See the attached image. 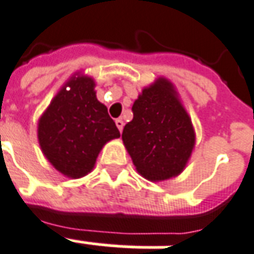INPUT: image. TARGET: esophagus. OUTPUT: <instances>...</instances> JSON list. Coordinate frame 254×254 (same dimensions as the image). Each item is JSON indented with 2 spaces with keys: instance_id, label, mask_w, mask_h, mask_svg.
Here are the masks:
<instances>
[{
  "instance_id": "1",
  "label": "esophagus",
  "mask_w": 254,
  "mask_h": 254,
  "mask_svg": "<svg viewBox=\"0 0 254 254\" xmlns=\"http://www.w3.org/2000/svg\"><path fill=\"white\" fill-rule=\"evenodd\" d=\"M116 125H117V127H119L120 131H123V129H124V121H123V120H121V119L116 120Z\"/></svg>"
}]
</instances>
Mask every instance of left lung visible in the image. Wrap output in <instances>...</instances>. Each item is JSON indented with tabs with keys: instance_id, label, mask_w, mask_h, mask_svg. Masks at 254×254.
Instances as JSON below:
<instances>
[{
	"instance_id": "left-lung-1",
	"label": "left lung",
	"mask_w": 254,
	"mask_h": 254,
	"mask_svg": "<svg viewBox=\"0 0 254 254\" xmlns=\"http://www.w3.org/2000/svg\"><path fill=\"white\" fill-rule=\"evenodd\" d=\"M131 112L123 141L137 172L154 183L179 176L190 158L196 133L173 84L157 78L142 89Z\"/></svg>"
}]
</instances>
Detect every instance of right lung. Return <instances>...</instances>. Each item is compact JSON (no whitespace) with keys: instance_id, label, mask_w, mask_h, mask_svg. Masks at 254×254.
Instances as JSON below:
<instances>
[{"instance_id":"add662e5","label":"right lung","mask_w":254,"mask_h":254,"mask_svg":"<svg viewBox=\"0 0 254 254\" xmlns=\"http://www.w3.org/2000/svg\"><path fill=\"white\" fill-rule=\"evenodd\" d=\"M94 86L92 77L75 73L38 121L44 156L69 179L90 173L102 146L120 137L106 106L97 100Z\"/></svg>"}]
</instances>
